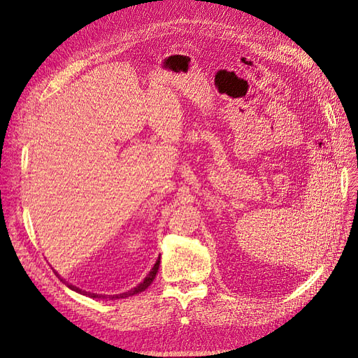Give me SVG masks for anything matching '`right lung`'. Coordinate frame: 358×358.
<instances>
[{
  "instance_id": "1",
  "label": "right lung",
  "mask_w": 358,
  "mask_h": 358,
  "mask_svg": "<svg viewBox=\"0 0 358 358\" xmlns=\"http://www.w3.org/2000/svg\"><path fill=\"white\" fill-rule=\"evenodd\" d=\"M158 267H159V257H158V259H157V263L154 264V267L150 268V272L146 275V278H145V279L142 280V282H140L137 287L131 288V289L127 291V292H121V294H113V296H109V299H110V300H116V299H127V297H131V296H134V294H138V292L145 291L150 284H152V280L155 279L157 272H158ZM55 273H57V272H55ZM57 276L61 279V276H59L58 273H57ZM61 280H64V279H61ZM64 284H66L70 289H73V291H76V292H79V294L88 296V297H91V299H106V297H107L106 294H95V292H86V291H82L80 288H78V287H74V285H71V284L66 282V280H64Z\"/></svg>"
}]
</instances>
